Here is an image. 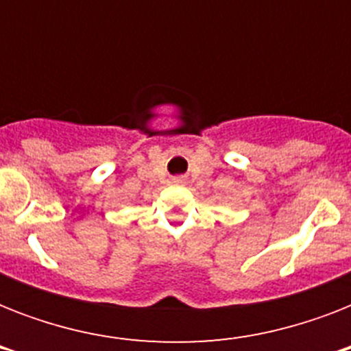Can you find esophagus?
Instances as JSON below:
<instances>
[{
  "label": "esophagus",
  "mask_w": 351,
  "mask_h": 351,
  "mask_svg": "<svg viewBox=\"0 0 351 351\" xmlns=\"http://www.w3.org/2000/svg\"><path fill=\"white\" fill-rule=\"evenodd\" d=\"M173 182H175V184H182V178L180 176H176V178H173Z\"/></svg>",
  "instance_id": "obj_1"
}]
</instances>
